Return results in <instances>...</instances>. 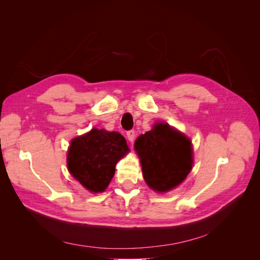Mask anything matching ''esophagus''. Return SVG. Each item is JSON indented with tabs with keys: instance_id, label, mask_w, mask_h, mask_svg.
<instances>
[{
	"instance_id": "34e87169",
	"label": "esophagus",
	"mask_w": 260,
	"mask_h": 260,
	"mask_svg": "<svg viewBox=\"0 0 260 260\" xmlns=\"http://www.w3.org/2000/svg\"><path fill=\"white\" fill-rule=\"evenodd\" d=\"M127 138H128V140H129V142H133V141H135V138H136V133H135V131L133 130H130V131H128L127 132Z\"/></svg>"
}]
</instances>
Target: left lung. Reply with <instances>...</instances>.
Here are the masks:
<instances>
[{"instance_id": "1", "label": "left lung", "mask_w": 260, "mask_h": 260, "mask_svg": "<svg viewBox=\"0 0 260 260\" xmlns=\"http://www.w3.org/2000/svg\"><path fill=\"white\" fill-rule=\"evenodd\" d=\"M143 178L152 190L164 193L178 186L193 165L191 141L168 123L156 122L135 143Z\"/></svg>"}]
</instances>
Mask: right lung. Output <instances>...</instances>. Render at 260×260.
<instances>
[{
    "label": "right lung",
    "instance_id": "right-lung-1",
    "mask_svg": "<svg viewBox=\"0 0 260 260\" xmlns=\"http://www.w3.org/2000/svg\"><path fill=\"white\" fill-rule=\"evenodd\" d=\"M128 152L127 141L120 133L94 128L72 140L67 167L86 190L104 192L115 175L116 164Z\"/></svg>",
    "mask_w": 260,
    "mask_h": 260
}]
</instances>
